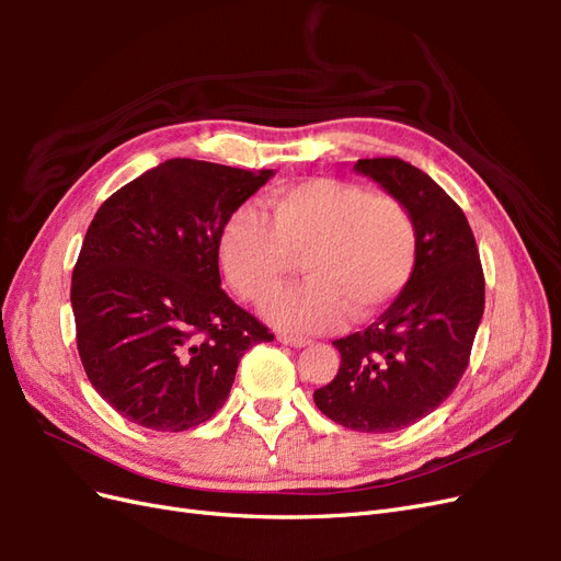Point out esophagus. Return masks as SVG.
Wrapping results in <instances>:
<instances>
[{"label":"esophagus","mask_w":561,"mask_h":561,"mask_svg":"<svg viewBox=\"0 0 561 561\" xmlns=\"http://www.w3.org/2000/svg\"><path fill=\"white\" fill-rule=\"evenodd\" d=\"M278 342H280V344H285V346L301 348V346H307V344H309V339H307V336H297V334L280 332V334H278Z\"/></svg>","instance_id":"esophagus-1"}]
</instances>
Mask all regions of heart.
Instances as JSON below:
<instances>
[{
    "mask_svg": "<svg viewBox=\"0 0 561 561\" xmlns=\"http://www.w3.org/2000/svg\"><path fill=\"white\" fill-rule=\"evenodd\" d=\"M233 210L219 239L227 280L245 301L262 304L293 274L297 257L307 280L268 301L266 316L290 332H322L346 316L375 318L410 283L416 227L402 203L381 192L309 178Z\"/></svg>",
    "mask_w": 561,
    "mask_h": 561,
    "instance_id": "1",
    "label": "heart"
}]
</instances>
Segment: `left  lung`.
Listing matches in <instances>:
<instances>
[{"label":"left lung","mask_w":561,"mask_h":561,"mask_svg":"<svg viewBox=\"0 0 561 561\" xmlns=\"http://www.w3.org/2000/svg\"><path fill=\"white\" fill-rule=\"evenodd\" d=\"M353 168L410 210L416 266L377 322L334 339L342 363L313 400L339 426L393 433L428 416L461 381L484 313V271L463 210L426 173L396 157Z\"/></svg>","instance_id":"8db88e82"}]
</instances>
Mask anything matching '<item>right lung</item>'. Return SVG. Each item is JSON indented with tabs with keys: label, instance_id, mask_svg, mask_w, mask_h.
Masks as SVG:
<instances>
[{
	"label": "right lung",
	"instance_id": "obj_1",
	"mask_svg": "<svg viewBox=\"0 0 561 561\" xmlns=\"http://www.w3.org/2000/svg\"><path fill=\"white\" fill-rule=\"evenodd\" d=\"M274 171L171 159L98 208L72 271L77 348L110 407L180 433L225 404L243 353L274 342L219 287V239Z\"/></svg>",
	"mask_w": 561,
	"mask_h": 561
}]
</instances>
